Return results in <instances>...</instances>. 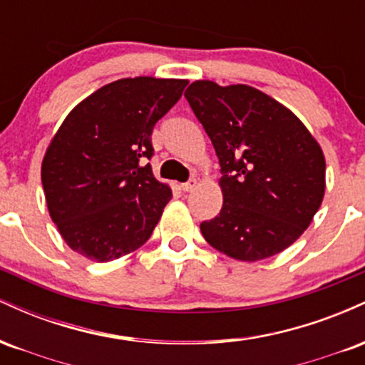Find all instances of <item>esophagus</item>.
I'll return each mask as SVG.
<instances>
[{"label": "esophagus", "instance_id": "esophagus-1", "mask_svg": "<svg viewBox=\"0 0 365 365\" xmlns=\"http://www.w3.org/2000/svg\"><path fill=\"white\" fill-rule=\"evenodd\" d=\"M195 187H197V180L195 178H190V180H188V182L182 183V190L183 192H192Z\"/></svg>", "mask_w": 365, "mask_h": 365}]
</instances>
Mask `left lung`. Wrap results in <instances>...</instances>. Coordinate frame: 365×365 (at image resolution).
<instances>
[{"label":"left lung","mask_w":365,"mask_h":365,"mask_svg":"<svg viewBox=\"0 0 365 365\" xmlns=\"http://www.w3.org/2000/svg\"><path fill=\"white\" fill-rule=\"evenodd\" d=\"M185 98L221 166L223 207L200 223L204 238L238 261L282 252L322 202L326 163L319 144L290 110L254 87L197 81Z\"/></svg>","instance_id":"left-lung-1"}]
</instances>
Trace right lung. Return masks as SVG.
<instances>
[{
	"label": "right lung",
	"mask_w": 365,
	"mask_h": 365,
	"mask_svg": "<svg viewBox=\"0 0 365 365\" xmlns=\"http://www.w3.org/2000/svg\"><path fill=\"white\" fill-rule=\"evenodd\" d=\"M187 81L135 77L111 82L68 113L43 159L49 216L75 252L113 261L149 240L171 188L158 182L154 125Z\"/></svg>",
	"instance_id": "obj_1"
}]
</instances>
